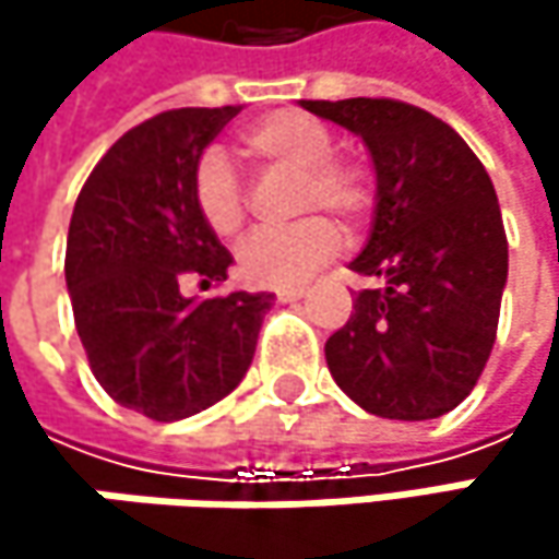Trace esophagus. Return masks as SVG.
<instances>
[{
	"instance_id": "34e87169",
	"label": "esophagus",
	"mask_w": 559,
	"mask_h": 559,
	"mask_svg": "<svg viewBox=\"0 0 559 559\" xmlns=\"http://www.w3.org/2000/svg\"><path fill=\"white\" fill-rule=\"evenodd\" d=\"M275 297H278L281 304H294V300H300V297H304V287H278V290H275Z\"/></svg>"
}]
</instances>
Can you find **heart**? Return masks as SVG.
Instances as JSON below:
<instances>
[{"label":"heart","instance_id":"b5f03b06","mask_svg":"<svg viewBox=\"0 0 559 559\" xmlns=\"http://www.w3.org/2000/svg\"><path fill=\"white\" fill-rule=\"evenodd\" d=\"M239 152L259 168L297 170L294 203L297 216L333 213L356 223L369 203L372 187L366 170L333 155V132L304 112H272L239 132ZM190 197L203 226L233 239L246 226V193L223 152L200 155L190 177ZM340 249V229L326 216H307L284 229H262L239 249V275L259 287H290L326 265Z\"/></svg>","mask_w":559,"mask_h":559}]
</instances>
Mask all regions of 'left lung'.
Listing matches in <instances>:
<instances>
[{
    "label": "left lung",
    "mask_w": 559,
    "mask_h": 559,
    "mask_svg": "<svg viewBox=\"0 0 559 559\" xmlns=\"http://www.w3.org/2000/svg\"><path fill=\"white\" fill-rule=\"evenodd\" d=\"M356 132L376 165V219L353 272L346 326L326 366L359 407L389 420H430L476 389L499 330L508 239L496 187L443 119L401 99H300Z\"/></svg>",
    "instance_id": "left-lung-1"
}]
</instances>
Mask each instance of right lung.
Listing matches in <instances>:
<instances>
[{"label": "right lung", "instance_id": "obj_1", "mask_svg": "<svg viewBox=\"0 0 559 559\" xmlns=\"http://www.w3.org/2000/svg\"><path fill=\"white\" fill-rule=\"evenodd\" d=\"M239 106L168 109L129 129L86 177L67 233L63 275L96 382L152 420L206 411L255 356L275 294L183 297L226 278L233 255L190 197L193 165Z\"/></svg>", "mask_w": 559, "mask_h": 559}]
</instances>
